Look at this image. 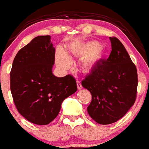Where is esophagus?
I'll return each instance as SVG.
<instances>
[{"label":"esophagus","mask_w":149,"mask_h":149,"mask_svg":"<svg viewBox=\"0 0 149 149\" xmlns=\"http://www.w3.org/2000/svg\"><path fill=\"white\" fill-rule=\"evenodd\" d=\"M76 84H77L78 90H81V88H82V85H81V83L80 81H77V82H76Z\"/></svg>","instance_id":"1"}]
</instances>
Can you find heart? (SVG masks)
I'll return each mask as SVG.
<instances>
[{
    "mask_svg": "<svg viewBox=\"0 0 149 149\" xmlns=\"http://www.w3.org/2000/svg\"><path fill=\"white\" fill-rule=\"evenodd\" d=\"M69 53L76 57H83L80 62V68L85 73H89L97 66L104 54V49L97 41H90L83 44L72 46ZM58 66L67 68L71 65V58L66 53L60 51L56 55Z\"/></svg>",
    "mask_w": 149,
    "mask_h": 149,
    "instance_id": "1",
    "label": "heart"
}]
</instances>
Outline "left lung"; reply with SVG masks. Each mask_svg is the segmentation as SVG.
Listing matches in <instances>:
<instances>
[{
  "label": "left lung",
  "instance_id": "obj_1",
  "mask_svg": "<svg viewBox=\"0 0 149 149\" xmlns=\"http://www.w3.org/2000/svg\"><path fill=\"white\" fill-rule=\"evenodd\" d=\"M109 40V58L97 63L81 83L92 95L88 114L100 125L114 123L125 115L134 104L138 85L136 68L125 47L116 37Z\"/></svg>",
  "mask_w": 149,
  "mask_h": 149
}]
</instances>
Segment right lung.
Returning <instances> with one entry per match:
<instances>
[{
    "instance_id": "1",
    "label": "right lung",
    "mask_w": 149,
    "mask_h": 149,
    "mask_svg": "<svg viewBox=\"0 0 149 149\" xmlns=\"http://www.w3.org/2000/svg\"><path fill=\"white\" fill-rule=\"evenodd\" d=\"M55 49L49 35L38 36L17 52L10 71V91L17 111L29 122L49 124L63 101L77 91L71 75L52 73Z\"/></svg>"
}]
</instances>
